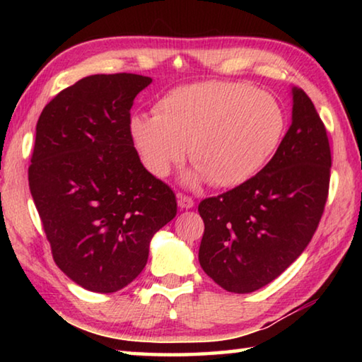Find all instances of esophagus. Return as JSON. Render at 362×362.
I'll return each instance as SVG.
<instances>
[{"mask_svg": "<svg viewBox=\"0 0 362 362\" xmlns=\"http://www.w3.org/2000/svg\"><path fill=\"white\" fill-rule=\"evenodd\" d=\"M177 203H179V207L180 209H189V207L194 206V201L189 198V196L187 194H179L177 196Z\"/></svg>", "mask_w": 362, "mask_h": 362, "instance_id": "esophagus-1", "label": "esophagus"}]
</instances>
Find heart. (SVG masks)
<instances>
[{
  "label": "heart",
  "instance_id": "1",
  "mask_svg": "<svg viewBox=\"0 0 362 362\" xmlns=\"http://www.w3.org/2000/svg\"><path fill=\"white\" fill-rule=\"evenodd\" d=\"M156 115H134L129 134L148 173L164 177L185 156L216 187H236L274 155L284 136L279 102L247 84L182 86L158 100Z\"/></svg>",
  "mask_w": 362,
  "mask_h": 362
}]
</instances>
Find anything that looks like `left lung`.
<instances>
[{"label": "left lung", "instance_id": "left-lung-1", "mask_svg": "<svg viewBox=\"0 0 362 362\" xmlns=\"http://www.w3.org/2000/svg\"><path fill=\"white\" fill-rule=\"evenodd\" d=\"M292 124L259 174L199 203V263L225 291L249 293L276 279L313 238L329 194L327 131L303 89Z\"/></svg>", "mask_w": 362, "mask_h": 362}]
</instances>
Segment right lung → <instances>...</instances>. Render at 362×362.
<instances>
[{
  "label": "right lung",
  "instance_id": "obj_1",
  "mask_svg": "<svg viewBox=\"0 0 362 362\" xmlns=\"http://www.w3.org/2000/svg\"><path fill=\"white\" fill-rule=\"evenodd\" d=\"M151 78L79 79L42 108L28 185L56 265L84 289L136 279L155 233L177 214L168 183L140 163L129 134L134 99Z\"/></svg>",
  "mask_w": 362,
  "mask_h": 362
}]
</instances>
